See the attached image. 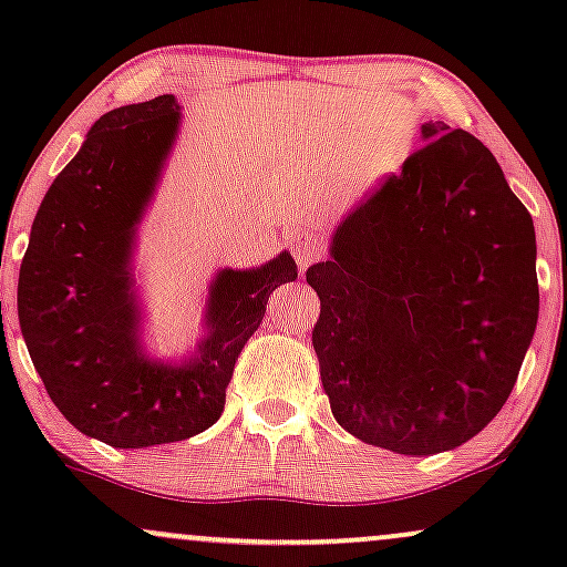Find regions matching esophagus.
<instances>
[{
  "label": "esophagus",
  "instance_id": "obj_1",
  "mask_svg": "<svg viewBox=\"0 0 567 567\" xmlns=\"http://www.w3.org/2000/svg\"><path fill=\"white\" fill-rule=\"evenodd\" d=\"M290 252L296 258L298 269H309L311 264H317L324 256V243L320 239V234L298 231L290 243Z\"/></svg>",
  "mask_w": 567,
  "mask_h": 567
}]
</instances>
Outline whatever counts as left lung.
Returning a JSON list of instances; mask_svg holds the SVG:
<instances>
[{
  "label": "left lung",
  "mask_w": 567,
  "mask_h": 567,
  "mask_svg": "<svg viewBox=\"0 0 567 567\" xmlns=\"http://www.w3.org/2000/svg\"><path fill=\"white\" fill-rule=\"evenodd\" d=\"M402 162L309 266L315 343L336 421L368 445H464L512 394L538 322L536 231L466 130L421 125Z\"/></svg>",
  "instance_id": "obj_1"
}]
</instances>
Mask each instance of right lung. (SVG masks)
<instances>
[{
	"label": "right lung",
	"instance_id": "right-lung-1",
	"mask_svg": "<svg viewBox=\"0 0 567 567\" xmlns=\"http://www.w3.org/2000/svg\"><path fill=\"white\" fill-rule=\"evenodd\" d=\"M178 127L175 95L103 114L44 194L18 279L21 333L50 400L112 447L165 445L216 424L271 290L298 277L288 250L220 269L197 349L181 362L148 354L133 252Z\"/></svg>",
	"mask_w": 567,
	"mask_h": 567
}]
</instances>
